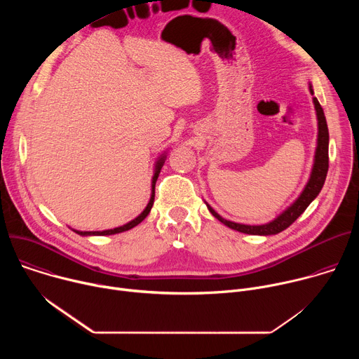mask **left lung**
Here are the masks:
<instances>
[{"mask_svg": "<svg viewBox=\"0 0 359 359\" xmlns=\"http://www.w3.org/2000/svg\"><path fill=\"white\" fill-rule=\"evenodd\" d=\"M309 89H310V93L314 95V89H313L311 82H309ZM313 104H314V108H316L317 126H318L317 147H316V153H314V163H313V169H311L309 182L305 183L299 196L290 204V206L285 210H283L276 219H273L271 222H269L266 224H241V223L226 220L217 212H215V209L210 206V204L206 200H204L209 212L219 222H222L224 226H227L233 230H237L240 233H244V234H252V236L278 234L283 230H285L287 227H290L304 213V210L310 206L311 201L320 194V191L324 186L325 177H327V172H328L330 135H328V126H327L324 111H323L320 102L316 96L313 97Z\"/></svg>", "mask_w": 359, "mask_h": 359, "instance_id": "1", "label": "left lung"}]
</instances>
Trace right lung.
<instances>
[{"instance_id": "1", "label": "right lung", "mask_w": 359, "mask_h": 359, "mask_svg": "<svg viewBox=\"0 0 359 359\" xmlns=\"http://www.w3.org/2000/svg\"><path fill=\"white\" fill-rule=\"evenodd\" d=\"M166 156H168V153L163 151L162 155L158 158L156 163H155V170H153V176H151V193H150V198H149L147 206L144 208V210H143L137 217H135L133 220H130L129 223H126V224H123V226H119V227H115V229H109V230H102V231H81V230H74V229H72V231H75V233L79 234V236H111V234H118V233L128 231V230L133 229L135 226H137L139 223H142V222L147 217V215L150 213L151 206H153V201H155V184H156V180H158V177H159V173H161V170H162V168H163V163H165V161H166Z\"/></svg>"}]
</instances>
